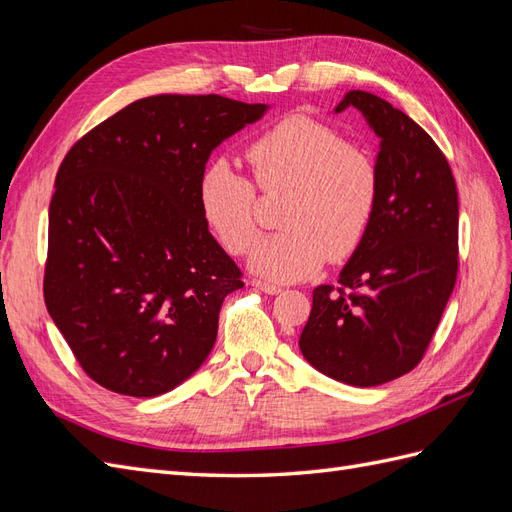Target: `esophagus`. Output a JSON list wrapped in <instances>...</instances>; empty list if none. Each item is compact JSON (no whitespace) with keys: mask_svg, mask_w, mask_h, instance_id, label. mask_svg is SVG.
Here are the masks:
<instances>
[{"mask_svg":"<svg viewBox=\"0 0 512 512\" xmlns=\"http://www.w3.org/2000/svg\"><path fill=\"white\" fill-rule=\"evenodd\" d=\"M252 286L258 288L260 292H267V294H280V292H282L280 286L269 284V282H262V280H252Z\"/></svg>","mask_w":512,"mask_h":512,"instance_id":"1","label":"esophagus"}]
</instances>
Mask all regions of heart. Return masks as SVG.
Wrapping results in <instances>:
<instances>
[{
  "label": "heart",
  "mask_w": 512,
  "mask_h": 512,
  "mask_svg": "<svg viewBox=\"0 0 512 512\" xmlns=\"http://www.w3.org/2000/svg\"><path fill=\"white\" fill-rule=\"evenodd\" d=\"M262 194L282 196V232L262 239L250 256L256 273L299 282L327 258L344 262L359 252L380 203V166L348 143L344 132L312 115L280 119L245 151ZM198 209L232 254H245L258 237V194L228 160H215L198 177Z\"/></svg>",
  "instance_id": "1"
}]
</instances>
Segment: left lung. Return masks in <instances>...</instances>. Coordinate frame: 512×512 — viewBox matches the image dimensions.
I'll list each match as a JSON object with an SVG mask.
<instances>
[{
  "mask_svg": "<svg viewBox=\"0 0 512 512\" xmlns=\"http://www.w3.org/2000/svg\"><path fill=\"white\" fill-rule=\"evenodd\" d=\"M359 108L380 138V203L339 286H318L299 339L324 376L378 386L423 361L459 271V200L451 166L433 138L369 91L337 104Z\"/></svg>",
  "mask_w": 512,
  "mask_h": 512,
  "instance_id": "1",
  "label": "left lung"
}]
</instances>
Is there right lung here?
<instances>
[{
	"label": "right lung",
	"mask_w": 512,
	"mask_h": 512,
	"mask_svg": "<svg viewBox=\"0 0 512 512\" xmlns=\"http://www.w3.org/2000/svg\"><path fill=\"white\" fill-rule=\"evenodd\" d=\"M267 104L136 100L66 153L49 207L44 303L85 374L156 397L205 363L241 269L198 209V177Z\"/></svg>",
	"instance_id": "right-lung-1"
}]
</instances>
